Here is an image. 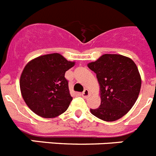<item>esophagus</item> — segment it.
Here are the masks:
<instances>
[{
    "mask_svg": "<svg viewBox=\"0 0 156 156\" xmlns=\"http://www.w3.org/2000/svg\"><path fill=\"white\" fill-rule=\"evenodd\" d=\"M82 96L84 98H88L89 96H90V92H89V90H87V89H85L84 90H83V92L82 93Z\"/></svg>",
    "mask_w": 156,
    "mask_h": 156,
    "instance_id": "34e87169",
    "label": "esophagus"
}]
</instances>
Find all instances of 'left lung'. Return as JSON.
<instances>
[{
	"instance_id": "obj_1",
	"label": "left lung",
	"mask_w": 156,
	"mask_h": 156,
	"mask_svg": "<svg viewBox=\"0 0 156 156\" xmlns=\"http://www.w3.org/2000/svg\"><path fill=\"white\" fill-rule=\"evenodd\" d=\"M96 73L101 105L90 112L98 119L113 122L126 115L140 94L141 77L131 58L118 54H105L87 64Z\"/></svg>"
}]
</instances>
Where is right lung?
Returning <instances> with one entry per match:
<instances>
[{"mask_svg": "<svg viewBox=\"0 0 156 156\" xmlns=\"http://www.w3.org/2000/svg\"><path fill=\"white\" fill-rule=\"evenodd\" d=\"M74 66L75 62L58 53L41 55L26 65L19 86L23 100L34 113L55 118L67 110L73 98L65 73Z\"/></svg>", "mask_w": 156, "mask_h": 156, "instance_id": "1", "label": "right lung"}]
</instances>
